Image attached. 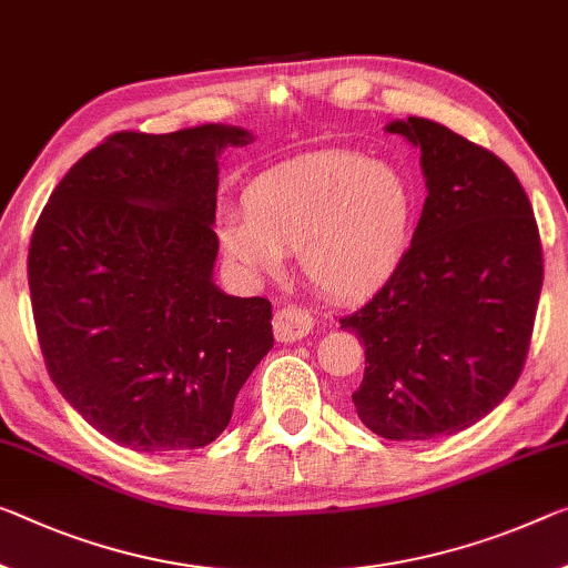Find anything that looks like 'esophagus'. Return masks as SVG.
Returning a JSON list of instances; mask_svg holds the SVG:
<instances>
[{"label": "esophagus", "instance_id": "34e87169", "mask_svg": "<svg viewBox=\"0 0 568 568\" xmlns=\"http://www.w3.org/2000/svg\"><path fill=\"white\" fill-rule=\"evenodd\" d=\"M314 327V320L307 310L294 307V304H286V307L274 312V337L278 343H294V339H302L310 335Z\"/></svg>", "mask_w": 568, "mask_h": 568}]
</instances>
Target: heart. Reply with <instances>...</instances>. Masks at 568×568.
<instances>
[{"mask_svg":"<svg viewBox=\"0 0 568 568\" xmlns=\"http://www.w3.org/2000/svg\"><path fill=\"white\" fill-rule=\"evenodd\" d=\"M416 195L394 164L329 150L268 170L248 187L243 215L217 225L225 258L248 276L300 254L314 286L337 300L378 292L408 248Z\"/></svg>","mask_w":568,"mask_h":568,"instance_id":"heart-1","label":"heart"}]
</instances>
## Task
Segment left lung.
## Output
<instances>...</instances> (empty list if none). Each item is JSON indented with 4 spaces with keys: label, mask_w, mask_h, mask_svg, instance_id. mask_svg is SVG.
Listing matches in <instances>:
<instances>
[{
    "label": "left lung",
    "mask_w": 568,
    "mask_h": 568,
    "mask_svg": "<svg viewBox=\"0 0 568 568\" xmlns=\"http://www.w3.org/2000/svg\"><path fill=\"white\" fill-rule=\"evenodd\" d=\"M386 132L422 150L429 195L396 274L339 320L365 347L355 412L373 434L418 442L487 416L520 378L544 251L526 190L490 150L429 119Z\"/></svg>",
    "instance_id": "1"
}]
</instances>
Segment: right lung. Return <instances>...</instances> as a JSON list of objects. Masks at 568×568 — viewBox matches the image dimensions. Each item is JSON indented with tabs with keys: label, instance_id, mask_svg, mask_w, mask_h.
<instances>
[{
	"label": "right lung",
	"instance_id": "1",
	"mask_svg": "<svg viewBox=\"0 0 568 568\" xmlns=\"http://www.w3.org/2000/svg\"><path fill=\"white\" fill-rule=\"evenodd\" d=\"M251 142L221 124L116 132L68 170L34 225L28 282L45 368L121 447L211 444L274 347L268 300L213 284L217 156Z\"/></svg>",
	"mask_w": 568,
	"mask_h": 568
}]
</instances>
